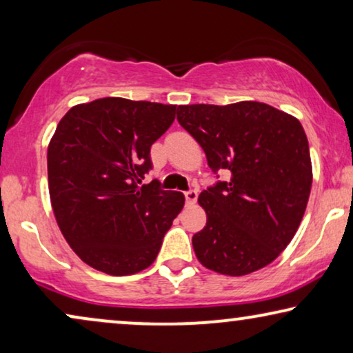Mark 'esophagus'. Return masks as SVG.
Wrapping results in <instances>:
<instances>
[{
  "instance_id": "1",
  "label": "esophagus",
  "mask_w": 353,
  "mask_h": 353,
  "mask_svg": "<svg viewBox=\"0 0 353 353\" xmlns=\"http://www.w3.org/2000/svg\"><path fill=\"white\" fill-rule=\"evenodd\" d=\"M185 199H186V204H194L197 201V191L196 190H190L185 192Z\"/></svg>"
}]
</instances>
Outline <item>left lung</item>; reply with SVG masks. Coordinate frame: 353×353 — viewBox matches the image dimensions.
Returning <instances> with one entry per match:
<instances>
[{
	"instance_id": "obj_1",
	"label": "left lung",
	"mask_w": 353,
	"mask_h": 353,
	"mask_svg": "<svg viewBox=\"0 0 353 353\" xmlns=\"http://www.w3.org/2000/svg\"><path fill=\"white\" fill-rule=\"evenodd\" d=\"M219 180L199 194L207 223L192 236L205 268L243 276L272 263L301 225L312 190L307 134L292 115L257 101L178 105Z\"/></svg>"
}]
</instances>
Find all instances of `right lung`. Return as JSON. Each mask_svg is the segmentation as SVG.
Masks as SVG:
<instances>
[{"label": "right lung", "instance_id": "add662e5", "mask_svg": "<svg viewBox=\"0 0 353 353\" xmlns=\"http://www.w3.org/2000/svg\"><path fill=\"white\" fill-rule=\"evenodd\" d=\"M175 112L172 104L103 98L75 105L57 125L48 146L52 212L90 267L125 276L156 260L185 196L141 181Z\"/></svg>", "mask_w": 353, "mask_h": 353}]
</instances>
